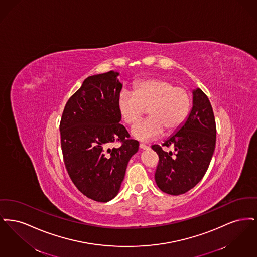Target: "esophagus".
Masks as SVG:
<instances>
[{"instance_id":"34e87169","label":"esophagus","mask_w":257,"mask_h":257,"mask_svg":"<svg viewBox=\"0 0 257 257\" xmlns=\"http://www.w3.org/2000/svg\"><path fill=\"white\" fill-rule=\"evenodd\" d=\"M140 148L143 149V150H146V149H148L149 147L146 146V145H144V144H140Z\"/></svg>"}]
</instances>
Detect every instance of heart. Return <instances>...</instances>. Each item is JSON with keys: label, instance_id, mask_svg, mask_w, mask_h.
<instances>
[{"label": "heart", "instance_id": "1", "mask_svg": "<svg viewBox=\"0 0 257 257\" xmlns=\"http://www.w3.org/2000/svg\"><path fill=\"white\" fill-rule=\"evenodd\" d=\"M123 122L134 124L146 112L149 117L135 124L131 134L141 141L156 140L165 130L172 133L186 121L191 110V96L187 89L162 78L138 81L134 92L122 88L116 101Z\"/></svg>", "mask_w": 257, "mask_h": 257}]
</instances>
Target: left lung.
Wrapping results in <instances>:
<instances>
[{
    "label": "left lung",
    "instance_id": "obj_1",
    "mask_svg": "<svg viewBox=\"0 0 257 257\" xmlns=\"http://www.w3.org/2000/svg\"><path fill=\"white\" fill-rule=\"evenodd\" d=\"M216 134L211 103L206 94L196 88L186 121L163 144V147H173L175 152L164 151L158 145L151 147L159 156L155 181L161 191L172 196L182 195L202 179L215 150Z\"/></svg>",
    "mask_w": 257,
    "mask_h": 257
}]
</instances>
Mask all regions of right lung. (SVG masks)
Returning a JSON list of instances; mask_svg holds the SVG:
<instances>
[{"instance_id": "1", "label": "right lung", "mask_w": 257, "mask_h": 257, "mask_svg": "<svg viewBox=\"0 0 257 257\" xmlns=\"http://www.w3.org/2000/svg\"><path fill=\"white\" fill-rule=\"evenodd\" d=\"M118 72L87 77L67 101L60 131L63 161L74 185L86 197L107 202L119 192L129 160L139 142L119 121ZM120 141L119 148L108 147Z\"/></svg>"}]
</instances>
